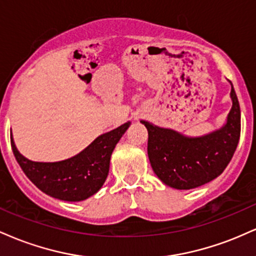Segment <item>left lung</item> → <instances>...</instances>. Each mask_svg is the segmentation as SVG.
Returning a JSON list of instances; mask_svg holds the SVG:
<instances>
[{
  "label": "left lung",
  "instance_id": "left-lung-1",
  "mask_svg": "<svg viewBox=\"0 0 256 256\" xmlns=\"http://www.w3.org/2000/svg\"><path fill=\"white\" fill-rule=\"evenodd\" d=\"M231 84L232 107L218 130L188 137L140 120L148 130V156L152 171L164 184L178 190L201 186L222 174L234 156L240 134L238 98Z\"/></svg>",
  "mask_w": 256,
  "mask_h": 256
}]
</instances>
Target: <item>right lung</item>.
I'll return each instance as SVG.
<instances>
[{
    "instance_id": "1",
    "label": "right lung",
    "mask_w": 256,
    "mask_h": 256,
    "mask_svg": "<svg viewBox=\"0 0 256 256\" xmlns=\"http://www.w3.org/2000/svg\"><path fill=\"white\" fill-rule=\"evenodd\" d=\"M130 122L101 134L74 156L56 162L32 161L16 149L13 136L10 144L18 164L40 192L62 201L78 202L95 195L110 172L112 152L125 134Z\"/></svg>"
}]
</instances>
